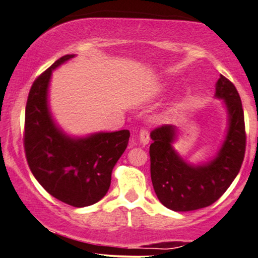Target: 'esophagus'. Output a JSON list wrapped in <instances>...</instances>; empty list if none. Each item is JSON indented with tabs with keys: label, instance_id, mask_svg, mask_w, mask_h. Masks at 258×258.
Segmentation results:
<instances>
[{
	"label": "esophagus",
	"instance_id": "1",
	"mask_svg": "<svg viewBox=\"0 0 258 258\" xmlns=\"http://www.w3.org/2000/svg\"><path fill=\"white\" fill-rule=\"evenodd\" d=\"M149 140H150V137H149V133L147 132V130H141V132H140V134H139V141H140V143H141L142 146H147L149 143Z\"/></svg>",
	"mask_w": 258,
	"mask_h": 258
}]
</instances>
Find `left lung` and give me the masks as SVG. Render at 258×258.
<instances>
[{
	"mask_svg": "<svg viewBox=\"0 0 258 258\" xmlns=\"http://www.w3.org/2000/svg\"><path fill=\"white\" fill-rule=\"evenodd\" d=\"M215 97L227 113V129L217 155L193 165L174 149L175 125H162L150 133V175L162 205L176 212L203 209L217 202L238 174L245 154V125L242 102L235 85L220 75Z\"/></svg>",
	"mask_w": 258,
	"mask_h": 258,
	"instance_id": "8db88e82",
	"label": "left lung"
}]
</instances>
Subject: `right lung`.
<instances>
[{
  "instance_id": "right-lung-1",
  "label": "right lung",
  "mask_w": 258,
  "mask_h": 258,
  "mask_svg": "<svg viewBox=\"0 0 258 258\" xmlns=\"http://www.w3.org/2000/svg\"><path fill=\"white\" fill-rule=\"evenodd\" d=\"M75 56H61L33 83L26 105L23 141L29 168L40 185L60 202L85 207L106 195L112 169L128 146L130 133L71 136L56 124L48 102L52 72Z\"/></svg>"
}]
</instances>
